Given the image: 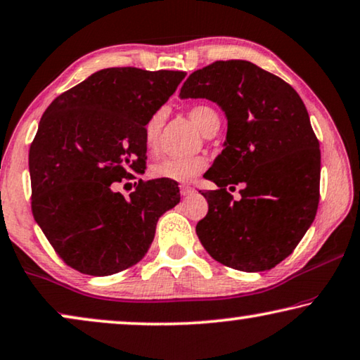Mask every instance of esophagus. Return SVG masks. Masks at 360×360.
<instances>
[{
    "instance_id": "esophagus-1",
    "label": "esophagus",
    "mask_w": 360,
    "mask_h": 360,
    "mask_svg": "<svg viewBox=\"0 0 360 360\" xmlns=\"http://www.w3.org/2000/svg\"><path fill=\"white\" fill-rule=\"evenodd\" d=\"M195 192V189L194 187H191V186H186V184H182L181 186V194L184 195V197H189V195H192Z\"/></svg>"
}]
</instances>
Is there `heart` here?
Segmentation results:
<instances>
[{"mask_svg": "<svg viewBox=\"0 0 360 360\" xmlns=\"http://www.w3.org/2000/svg\"><path fill=\"white\" fill-rule=\"evenodd\" d=\"M189 117L202 134L207 135L212 130H219L220 115L214 108L207 104H195L189 109ZM163 112H155L143 127V143L146 150L153 151L158 146L161 127H163ZM205 168V160L202 156H187V158H165L151 168L155 178L169 179L176 182H187L194 179Z\"/></svg>", "mask_w": 360, "mask_h": 360, "instance_id": "b5f03b06", "label": "heart"}]
</instances>
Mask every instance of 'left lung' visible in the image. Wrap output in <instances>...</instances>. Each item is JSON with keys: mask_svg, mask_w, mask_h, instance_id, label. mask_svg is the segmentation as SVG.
Segmentation results:
<instances>
[{"mask_svg": "<svg viewBox=\"0 0 360 360\" xmlns=\"http://www.w3.org/2000/svg\"><path fill=\"white\" fill-rule=\"evenodd\" d=\"M182 99L221 108L229 129L202 192L209 212L195 226L202 246L221 264L245 272L272 269L310 229L320 200V143L290 84L246 60L215 62L182 84ZM241 185L240 201L226 191Z\"/></svg>", "mask_w": 360, "mask_h": 360, "instance_id": "obj_1", "label": "left lung"}]
</instances>
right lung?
Wrapping results in <instances>:
<instances>
[{"instance_id": "1", "label": "right lung", "mask_w": 360, "mask_h": 360, "mask_svg": "<svg viewBox=\"0 0 360 360\" xmlns=\"http://www.w3.org/2000/svg\"><path fill=\"white\" fill-rule=\"evenodd\" d=\"M184 72L105 68L60 94L45 110L29 150L32 215L70 267L110 276L139 262L158 219L179 204L176 181L117 182L145 173L143 127Z\"/></svg>"}]
</instances>
